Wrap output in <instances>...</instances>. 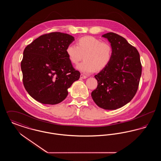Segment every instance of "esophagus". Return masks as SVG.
<instances>
[{"mask_svg": "<svg viewBox=\"0 0 161 161\" xmlns=\"http://www.w3.org/2000/svg\"><path fill=\"white\" fill-rule=\"evenodd\" d=\"M80 78H82V79H86V78H87V77H86V75H83V74H81V75H80Z\"/></svg>", "mask_w": 161, "mask_h": 161, "instance_id": "esophagus-1", "label": "esophagus"}]
</instances>
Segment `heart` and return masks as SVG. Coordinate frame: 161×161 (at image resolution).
<instances>
[{"label":"heart","mask_w":161,"mask_h":161,"mask_svg":"<svg viewBox=\"0 0 161 161\" xmlns=\"http://www.w3.org/2000/svg\"><path fill=\"white\" fill-rule=\"evenodd\" d=\"M66 53L69 61L74 65H77L84 55V61L77 66V69L84 74H91L107 67L112 60L113 50L108 43L87 36L79 38L76 46H67Z\"/></svg>","instance_id":"b5f03b06"}]
</instances>
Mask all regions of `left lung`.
Instances as JSON below:
<instances>
[{"instance_id":"obj_1","label":"left lung","mask_w":161,"mask_h":161,"mask_svg":"<svg viewBox=\"0 0 161 161\" xmlns=\"http://www.w3.org/2000/svg\"><path fill=\"white\" fill-rule=\"evenodd\" d=\"M112 47V58L106 68L95 75L98 86L91 93L96 104L116 110L129 103L138 90L142 66L138 50L114 32L102 36Z\"/></svg>"}]
</instances>
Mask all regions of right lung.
I'll return each mask as SVG.
<instances>
[{"label":"right lung","mask_w":161,"mask_h":161,"mask_svg":"<svg viewBox=\"0 0 161 161\" xmlns=\"http://www.w3.org/2000/svg\"><path fill=\"white\" fill-rule=\"evenodd\" d=\"M74 37L59 32L40 36L26 46L21 62L23 83L31 97L45 104H57L80 77L66 53Z\"/></svg>","instance_id":"1"}]
</instances>
